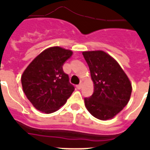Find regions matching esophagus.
<instances>
[{
    "instance_id": "1",
    "label": "esophagus",
    "mask_w": 150,
    "mask_h": 150,
    "mask_svg": "<svg viewBox=\"0 0 150 150\" xmlns=\"http://www.w3.org/2000/svg\"><path fill=\"white\" fill-rule=\"evenodd\" d=\"M82 84L77 85V86H76V88H77L78 89H82Z\"/></svg>"
}]
</instances>
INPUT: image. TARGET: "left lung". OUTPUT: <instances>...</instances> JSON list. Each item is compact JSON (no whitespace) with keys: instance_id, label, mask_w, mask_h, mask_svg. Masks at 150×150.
Segmentation results:
<instances>
[{"instance_id":"1","label":"left lung","mask_w":150,"mask_h":150,"mask_svg":"<svg viewBox=\"0 0 150 150\" xmlns=\"http://www.w3.org/2000/svg\"><path fill=\"white\" fill-rule=\"evenodd\" d=\"M94 84L91 96L84 99L87 110L100 120L114 117L128 104L132 84L121 66L101 50L82 53Z\"/></svg>"}]
</instances>
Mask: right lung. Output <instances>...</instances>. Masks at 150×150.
I'll return each instance as SVG.
<instances>
[{"label": "right lung", "mask_w": 150, "mask_h": 150, "mask_svg": "<svg viewBox=\"0 0 150 150\" xmlns=\"http://www.w3.org/2000/svg\"><path fill=\"white\" fill-rule=\"evenodd\" d=\"M72 51L59 47L48 48L39 54L22 74V89L34 107L46 114L58 110L75 89L63 65Z\"/></svg>", "instance_id": "right-lung-1"}]
</instances>
